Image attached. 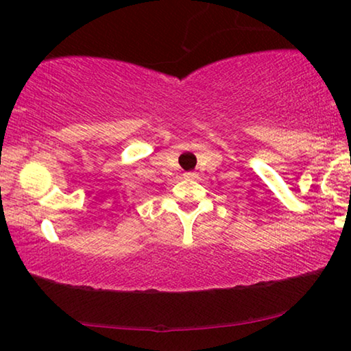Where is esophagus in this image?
<instances>
[{
  "instance_id": "esophagus-1",
  "label": "esophagus",
  "mask_w": 351,
  "mask_h": 351,
  "mask_svg": "<svg viewBox=\"0 0 351 351\" xmlns=\"http://www.w3.org/2000/svg\"><path fill=\"white\" fill-rule=\"evenodd\" d=\"M186 179H196V177H198V174H196V172H193V171H190V172H185L184 174Z\"/></svg>"
}]
</instances>
